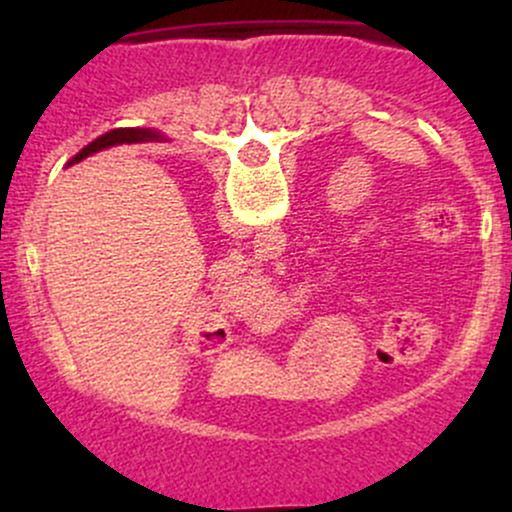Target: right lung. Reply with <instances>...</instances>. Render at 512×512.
<instances>
[{
    "instance_id": "obj_1",
    "label": "right lung",
    "mask_w": 512,
    "mask_h": 512,
    "mask_svg": "<svg viewBox=\"0 0 512 512\" xmlns=\"http://www.w3.org/2000/svg\"><path fill=\"white\" fill-rule=\"evenodd\" d=\"M146 129H113V132H105L103 137L93 139L91 144L86 146V149H81L79 154L74 156V161H81V158L96 154V151L101 149H108V146H115V144H129V142H142V139L146 137Z\"/></svg>"
}]
</instances>
